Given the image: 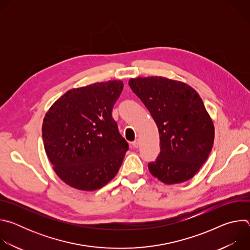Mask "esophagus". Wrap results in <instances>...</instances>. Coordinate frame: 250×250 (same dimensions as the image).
<instances>
[{"label":"esophagus","instance_id":"1","mask_svg":"<svg viewBox=\"0 0 250 250\" xmlns=\"http://www.w3.org/2000/svg\"><path fill=\"white\" fill-rule=\"evenodd\" d=\"M131 146H132V147H134V148H138V146H139L138 139H136V140L132 141V142H131Z\"/></svg>","mask_w":250,"mask_h":250}]
</instances>
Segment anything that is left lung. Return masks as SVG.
Returning <instances> with one entry per match:
<instances>
[{
	"instance_id": "8db88e82",
	"label": "left lung",
	"mask_w": 250,
	"mask_h": 250,
	"mask_svg": "<svg viewBox=\"0 0 250 250\" xmlns=\"http://www.w3.org/2000/svg\"><path fill=\"white\" fill-rule=\"evenodd\" d=\"M128 85L158 127L160 153L148 163L150 173L169 185L190 180L208 159L215 138L201 97L189 85L164 77H138Z\"/></svg>"
}]
</instances>
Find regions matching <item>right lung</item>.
Returning <instances> with one entry per match:
<instances>
[{"instance_id": "add662e5", "label": "right lung", "mask_w": 250, "mask_h": 250, "mask_svg": "<svg viewBox=\"0 0 250 250\" xmlns=\"http://www.w3.org/2000/svg\"><path fill=\"white\" fill-rule=\"evenodd\" d=\"M124 83L108 81L72 89L46 113L42 125L45 152L62 181L93 191L118 173L128 144L113 119Z\"/></svg>"}]
</instances>
